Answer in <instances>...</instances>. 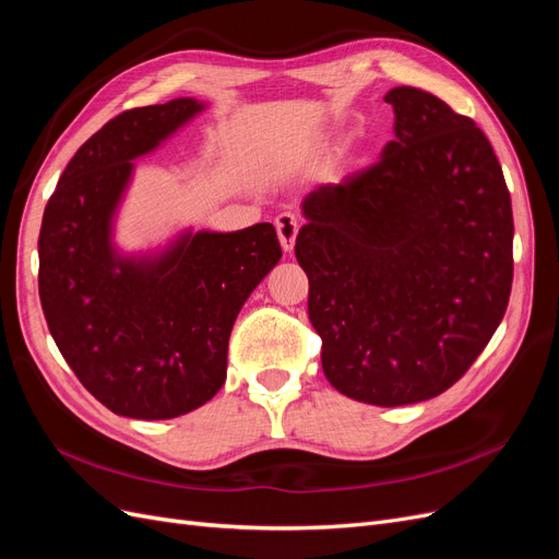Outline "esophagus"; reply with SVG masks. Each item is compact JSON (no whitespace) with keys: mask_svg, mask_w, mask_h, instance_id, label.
I'll use <instances>...</instances> for the list:
<instances>
[{"mask_svg":"<svg viewBox=\"0 0 559 559\" xmlns=\"http://www.w3.org/2000/svg\"><path fill=\"white\" fill-rule=\"evenodd\" d=\"M275 228H277V238L284 251H292L296 245V235L300 228V218L292 212H284L275 218Z\"/></svg>","mask_w":559,"mask_h":559,"instance_id":"34e87169","label":"esophagus"}]
</instances>
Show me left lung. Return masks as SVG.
I'll return each mask as SVG.
<instances>
[{"mask_svg": "<svg viewBox=\"0 0 559 559\" xmlns=\"http://www.w3.org/2000/svg\"><path fill=\"white\" fill-rule=\"evenodd\" d=\"M380 160L300 202L296 259L321 368L337 392L394 408L443 394L501 324L513 210L492 144L436 95L399 86Z\"/></svg>", "mask_w": 559, "mask_h": 559, "instance_id": "left-lung-1", "label": "left lung"}]
</instances>
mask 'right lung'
<instances>
[{"label":"right lung","mask_w":559,"mask_h":559,"mask_svg":"<svg viewBox=\"0 0 559 559\" xmlns=\"http://www.w3.org/2000/svg\"><path fill=\"white\" fill-rule=\"evenodd\" d=\"M205 109L177 97L118 114L83 144L44 210L39 298L81 384L116 415L173 419L226 382L245 300L282 259L273 224L186 228L165 247L121 251L114 226L134 163Z\"/></svg>","instance_id":"add662e5"}]
</instances>
